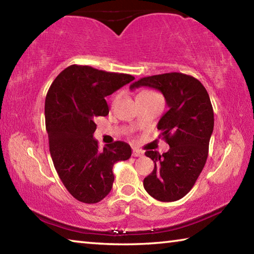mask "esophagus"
<instances>
[{"mask_svg":"<svg viewBox=\"0 0 254 254\" xmlns=\"http://www.w3.org/2000/svg\"><path fill=\"white\" fill-rule=\"evenodd\" d=\"M132 156L133 157H142L143 156V152L141 151V150H139V149H133Z\"/></svg>","mask_w":254,"mask_h":254,"instance_id":"esophagus-1","label":"esophagus"}]
</instances>
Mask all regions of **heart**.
<instances>
[{"label":"heart","instance_id":"b5f03b06","mask_svg":"<svg viewBox=\"0 0 254 254\" xmlns=\"http://www.w3.org/2000/svg\"><path fill=\"white\" fill-rule=\"evenodd\" d=\"M151 93H153V92H149V91H143V92H141L139 95H141V94H151Z\"/></svg>","mask_w":254,"mask_h":254}]
</instances>
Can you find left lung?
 <instances>
[{
	"label": "left lung",
	"mask_w": 254,
	"mask_h": 254,
	"mask_svg": "<svg viewBox=\"0 0 254 254\" xmlns=\"http://www.w3.org/2000/svg\"><path fill=\"white\" fill-rule=\"evenodd\" d=\"M140 86L160 91L169 107L157 127L170 149L162 154L145 151L154 168L144 178L143 186L158 200H178L194 186L207 160L214 128L212 103L203 84L183 72L143 77L130 87Z\"/></svg>",
	"instance_id": "left-lung-1"
}]
</instances>
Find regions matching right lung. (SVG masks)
<instances>
[{
  "label": "right lung",
  "instance_id": "add662e5",
  "mask_svg": "<svg viewBox=\"0 0 254 254\" xmlns=\"http://www.w3.org/2000/svg\"><path fill=\"white\" fill-rule=\"evenodd\" d=\"M134 79L128 74L71 65L51 84L45 102L46 128L56 171L70 195L95 204L109 195L115 162L127 160L131 147L115 141L98 149L96 119L109 114L105 97Z\"/></svg>",
  "mask_w": 254,
  "mask_h": 254
}]
</instances>
